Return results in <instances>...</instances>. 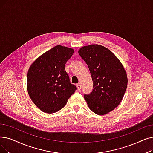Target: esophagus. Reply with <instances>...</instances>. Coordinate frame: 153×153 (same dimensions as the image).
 I'll return each mask as SVG.
<instances>
[{
  "instance_id": "1",
  "label": "esophagus",
  "mask_w": 153,
  "mask_h": 153,
  "mask_svg": "<svg viewBox=\"0 0 153 153\" xmlns=\"http://www.w3.org/2000/svg\"><path fill=\"white\" fill-rule=\"evenodd\" d=\"M77 89L79 90V91H81V84H77Z\"/></svg>"
}]
</instances>
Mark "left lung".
Instances as JSON below:
<instances>
[{"label": "left lung", "instance_id": "left-lung-1", "mask_svg": "<svg viewBox=\"0 0 153 153\" xmlns=\"http://www.w3.org/2000/svg\"><path fill=\"white\" fill-rule=\"evenodd\" d=\"M79 54L88 64L93 81V90L84 99L89 109L104 115L120 104L128 85V77L121 62L102 45L84 46Z\"/></svg>", "mask_w": 153, "mask_h": 153}]
</instances>
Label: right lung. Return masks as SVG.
Instances as JSON below:
<instances>
[{"label": "right lung", "instance_id": "1", "mask_svg": "<svg viewBox=\"0 0 153 153\" xmlns=\"http://www.w3.org/2000/svg\"><path fill=\"white\" fill-rule=\"evenodd\" d=\"M74 50L56 45L37 58L27 73V91L32 101L46 113L62 109L77 89L72 84L65 64Z\"/></svg>", "mask_w": 153, "mask_h": 153}]
</instances>
